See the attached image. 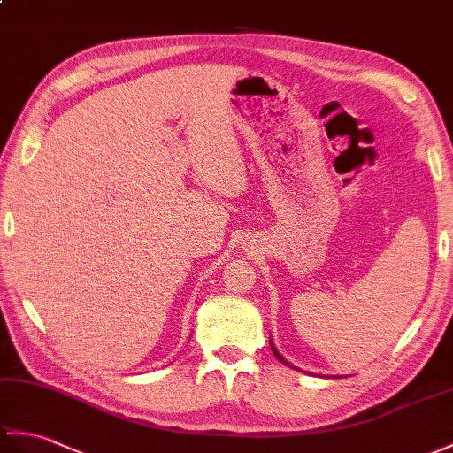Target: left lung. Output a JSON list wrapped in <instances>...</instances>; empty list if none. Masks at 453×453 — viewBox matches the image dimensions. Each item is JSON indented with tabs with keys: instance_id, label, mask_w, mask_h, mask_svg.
I'll list each match as a JSON object with an SVG mask.
<instances>
[{
	"instance_id": "obj_1",
	"label": "left lung",
	"mask_w": 453,
	"mask_h": 453,
	"mask_svg": "<svg viewBox=\"0 0 453 453\" xmlns=\"http://www.w3.org/2000/svg\"><path fill=\"white\" fill-rule=\"evenodd\" d=\"M272 351H274V355L278 357V359H280L281 363H286V365H288V361H286V359H283V357H281V355H280V353L276 351V347H274V343H272Z\"/></svg>"
}]
</instances>
